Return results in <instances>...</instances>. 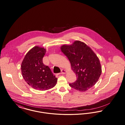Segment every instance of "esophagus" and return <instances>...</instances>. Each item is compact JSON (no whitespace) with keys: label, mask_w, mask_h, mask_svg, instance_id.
I'll list each match as a JSON object with an SVG mask.
<instances>
[{"label":"esophagus","mask_w":125,"mask_h":125,"mask_svg":"<svg viewBox=\"0 0 125 125\" xmlns=\"http://www.w3.org/2000/svg\"><path fill=\"white\" fill-rule=\"evenodd\" d=\"M66 71L65 70L62 69V70H61V72L60 73H61V74H64V73H66Z\"/></svg>","instance_id":"obj_1"}]
</instances>
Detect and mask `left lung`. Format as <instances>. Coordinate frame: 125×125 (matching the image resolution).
I'll use <instances>...</instances> for the list:
<instances>
[{
    "instance_id": "1",
    "label": "left lung",
    "mask_w": 125,
    "mask_h": 125,
    "mask_svg": "<svg viewBox=\"0 0 125 125\" xmlns=\"http://www.w3.org/2000/svg\"><path fill=\"white\" fill-rule=\"evenodd\" d=\"M61 50L69 59L77 77L69 86L81 92L93 86L102 73V67L99 59L91 49L76 41L72 45H63Z\"/></svg>"
}]
</instances>
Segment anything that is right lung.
Instances as JSON below:
<instances>
[{
	"instance_id": "obj_1",
	"label": "right lung",
	"mask_w": 125,
	"mask_h": 125,
	"mask_svg": "<svg viewBox=\"0 0 125 125\" xmlns=\"http://www.w3.org/2000/svg\"><path fill=\"white\" fill-rule=\"evenodd\" d=\"M46 52L43 48L33 47L25 55L21 66L26 82L32 88L41 91L53 88L58 80L50 68L43 63Z\"/></svg>"
}]
</instances>
